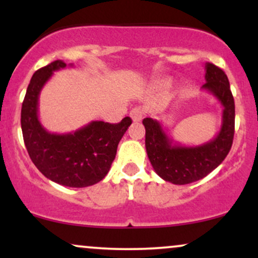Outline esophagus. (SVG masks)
<instances>
[{
	"instance_id": "obj_1",
	"label": "esophagus",
	"mask_w": 258,
	"mask_h": 258,
	"mask_svg": "<svg viewBox=\"0 0 258 258\" xmlns=\"http://www.w3.org/2000/svg\"><path fill=\"white\" fill-rule=\"evenodd\" d=\"M144 115V109L143 108H133L131 112H130V116H131V119L135 121V122H137V121H141L142 117H143Z\"/></svg>"
}]
</instances>
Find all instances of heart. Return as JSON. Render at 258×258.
<instances>
[{"label":"heart","mask_w":258,"mask_h":258,"mask_svg":"<svg viewBox=\"0 0 258 258\" xmlns=\"http://www.w3.org/2000/svg\"><path fill=\"white\" fill-rule=\"evenodd\" d=\"M159 86L161 88H168L171 86V81L170 80H161V81L159 82Z\"/></svg>","instance_id":"heart-1"}]
</instances>
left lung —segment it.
Here are the masks:
<instances>
[{"label":"left lung","mask_w":258,"mask_h":258,"mask_svg":"<svg viewBox=\"0 0 258 258\" xmlns=\"http://www.w3.org/2000/svg\"><path fill=\"white\" fill-rule=\"evenodd\" d=\"M205 80L201 90L211 93L223 106L221 130L214 139L200 146H182L173 142L158 120H143L150 164L162 179L173 184H188L206 177L232 148L235 105L229 81L223 70L211 63L205 64Z\"/></svg>","instance_id":"obj_1"}]
</instances>
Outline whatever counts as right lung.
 Returning a JSON list of instances; mask_svg holds the SVG:
<instances>
[{"mask_svg":"<svg viewBox=\"0 0 258 258\" xmlns=\"http://www.w3.org/2000/svg\"><path fill=\"white\" fill-rule=\"evenodd\" d=\"M64 68L63 60H55L32 75L22 105L23 138L31 161L44 177L65 186L84 188L100 182L109 172L132 120L126 116L119 123L91 121L61 135L47 131L38 119V98L53 73Z\"/></svg>","mask_w":258,"mask_h":258,"instance_id":"right-lung-1","label":"right lung"}]
</instances>
